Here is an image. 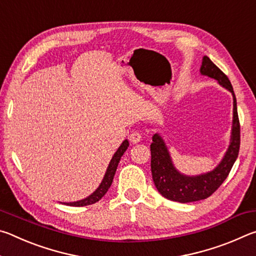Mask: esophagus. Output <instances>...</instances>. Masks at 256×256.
Returning a JSON list of instances; mask_svg holds the SVG:
<instances>
[{"instance_id":"34e87169","label":"esophagus","mask_w":256,"mask_h":256,"mask_svg":"<svg viewBox=\"0 0 256 256\" xmlns=\"http://www.w3.org/2000/svg\"><path fill=\"white\" fill-rule=\"evenodd\" d=\"M141 133L138 132V131H133L131 134L128 136L130 141L132 142V144H138V142L141 141Z\"/></svg>"}]
</instances>
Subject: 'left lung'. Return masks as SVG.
<instances>
[{
	"instance_id": "8db88e82",
	"label": "left lung",
	"mask_w": 256,
	"mask_h": 256,
	"mask_svg": "<svg viewBox=\"0 0 256 256\" xmlns=\"http://www.w3.org/2000/svg\"><path fill=\"white\" fill-rule=\"evenodd\" d=\"M200 72L203 76L216 79L220 86L232 94L234 116L230 144L222 160L214 170L196 176H188L180 174L176 170L162 138L158 133L154 134L152 136V144L150 146L151 174H152L154 183L164 198L180 203L204 200L212 196L227 178L240 152V125L237 114L236 97L230 81L208 56H203Z\"/></svg>"
}]
</instances>
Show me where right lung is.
<instances>
[{
    "mask_svg": "<svg viewBox=\"0 0 256 256\" xmlns=\"http://www.w3.org/2000/svg\"><path fill=\"white\" fill-rule=\"evenodd\" d=\"M128 146V141L124 140L122 142V144L120 146V148L118 149V151H116V152L114 154V156H112V158L110 160V164H108L107 170L105 172V176H104L100 185L98 186V188L94 190L92 196H89L88 198H84V200H80V201H76V202L64 203V204L71 206H84L94 204V203H96V202L100 200V198L107 193L108 188H110V185L112 183V180H114V175L116 172V170H118V166L120 157H122L125 151H126Z\"/></svg>",
    "mask_w": 256,
    "mask_h": 256,
    "instance_id": "add662e5",
    "label": "right lung"
}]
</instances>
